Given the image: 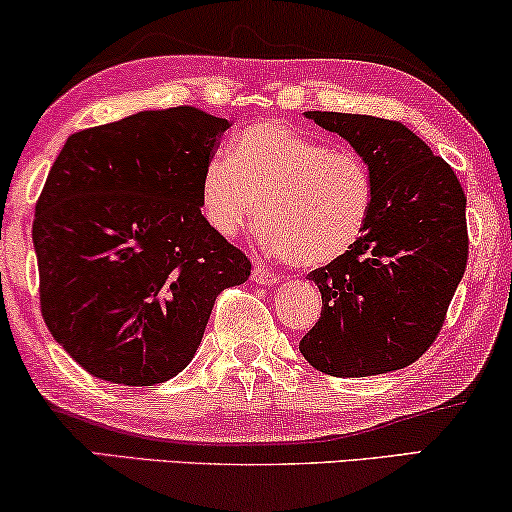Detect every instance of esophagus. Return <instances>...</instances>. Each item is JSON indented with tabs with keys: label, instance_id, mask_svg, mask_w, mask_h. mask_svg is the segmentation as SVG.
<instances>
[{
	"label": "esophagus",
	"instance_id": "esophagus-1",
	"mask_svg": "<svg viewBox=\"0 0 512 512\" xmlns=\"http://www.w3.org/2000/svg\"><path fill=\"white\" fill-rule=\"evenodd\" d=\"M251 280L256 284H277L280 282V275H275V272H270L268 268H263V265H254V270H251Z\"/></svg>",
	"mask_w": 512,
	"mask_h": 512
}]
</instances>
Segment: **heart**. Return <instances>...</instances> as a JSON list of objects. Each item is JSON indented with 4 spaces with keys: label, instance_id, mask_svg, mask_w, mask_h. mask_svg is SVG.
<instances>
[{
    "label": "heart",
    "instance_id": "b5f03b06",
    "mask_svg": "<svg viewBox=\"0 0 512 512\" xmlns=\"http://www.w3.org/2000/svg\"><path fill=\"white\" fill-rule=\"evenodd\" d=\"M376 183L362 152L331 145L287 122H256L207 159L199 178L204 221L237 237L261 218L268 254L320 268L348 254L367 230Z\"/></svg>",
    "mask_w": 512,
    "mask_h": 512
}]
</instances>
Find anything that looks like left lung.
<instances>
[{
  "instance_id": "1",
  "label": "left lung",
  "mask_w": 512,
  "mask_h": 512,
  "mask_svg": "<svg viewBox=\"0 0 512 512\" xmlns=\"http://www.w3.org/2000/svg\"><path fill=\"white\" fill-rule=\"evenodd\" d=\"M369 162L374 209L348 254L308 275L322 313L298 343L331 376H376L416 362L440 334L468 263L466 195L454 169L395 119L305 112Z\"/></svg>"
}]
</instances>
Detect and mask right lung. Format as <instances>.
Masks as SVG:
<instances>
[{"instance_id":"obj_1","label":"right lung","mask_w":512,"mask_h":512,"mask_svg":"<svg viewBox=\"0 0 512 512\" xmlns=\"http://www.w3.org/2000/svg\"><path fill=\"white\" fill-rule=\"evenodd\" d=\"M228 119L178 105L65 141L35 207L39 308L91 376L169 381L195 357L223 289L251 261L209 228L199 178Z\"/></svg>"}]
</instances>
